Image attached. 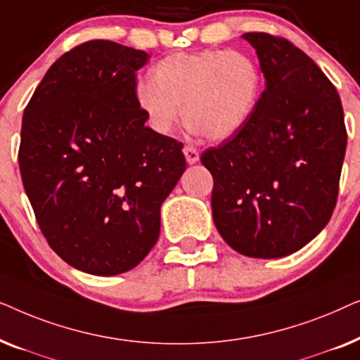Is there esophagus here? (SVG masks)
<instances>
[{"instance_id":"obj_1","label":"esophagus","mask_w":360,"mask_h":360,"mask_svg":"<svg viewBox=\"0 0 360 360\" xmlns=\"http://www.w3.org/2000/svg\"><path fill=\"white\" fill-rule=\"evenodd\" d=\"M184 154H185L186 162H188L190 165H191V164H196V162L200 160L198 150H196L193 146H185V147H184Z\"/></svg>"}]
</instances>
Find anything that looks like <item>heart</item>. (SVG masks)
I'll return each mask as SVG.
<instances>
[{
	"label": "heart",
	"instance_id": "b5f03b06",
	"mask_svg": "<svg viewBox=\"0 0 360 360\" xmlns=\"http://www.w3.org/2000/svg\"><path fill=\"white\" fill-rule=\"evenodd\" d=\"M260 86L257 63L243 52H180L157 63L152 80L137 83L134 100L157 134H170L184 112L191 132L224 141L250 120Z\"/></svg>",
	"mask_w": 360,
	"mask_h": 360
}]
</instances>
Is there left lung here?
I'll return each mask as SVG.
<instances>
[{"instance_id":"left-lung-1","label":"left lung","mask_w":360,"mask_h":360,"mask_svg":"<svg viewBox=\"0 0 360 360\" xmlns=\"http://www.w3.org/2000/svg\"><path fill=\"white\" fill-rule=\"evenodd\" d=\"M265 90L245 126L201 155L216 229L239 254L277 259L321 233L336 206L347 134L341 98L283 37L243 34Z\"/></svg>"}]
</instances>
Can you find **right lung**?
I'll use <instances>...</instances> for the list:
<instances>
[{
    "instance_id": "obj_1",
    "label": "right lung",
    "mask_w": 360,
    "mask_h": 360,
    "mask_svg": "<svg viewBox=\"0 0 360 360\" xmlns=\"http://www.w3.org/2000/svg\"><path fill=\"white\" fill-rule=\"evenodd\" d=\"M144 51L80 44L52 63L22 116L19 169L44 238L91 275L134 269L160 234V206L186 169L134 100Z\"/></svg>"
}]
</instances>
